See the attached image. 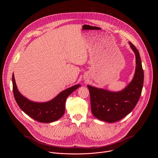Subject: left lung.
I'll return each instance as SVG.
<instances>
[{
  "label": "left lung",
  "mask_w": 158,
  "mask_h": 158,
  "mask_svg": "<svg viewBox=\"0 0 158 158\" xmlns=\"http://www.w3.org/2000/svg\"><path fill=\"white\" fill-rule=\"evenodd\" d=\"M135 55V74L131 82L120 92H111L88 86L89 90L91 111L98 119L109 123L118 121L131 113L142 93L143 70L139 53L131 42Z\"/></svg>",
  "instance_id": "1"
}]
</instances>
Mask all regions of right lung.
I'll return each mask as SVG.
<instances>
[{
	"mask_svg": "<svg viewBox=\"0 0 158 158\" xmlns=\"http://www.w3.org/2000/svg\"><path fill=\"white\" fill-rule=\"evenodd\" d=\"M13 91L16 103L24 113L41 123H51L60 118L65 112V103L68 96L80 85H77L60 92L52 100L45 103L31 102L18 90L14 74L12 75Z\"/></svg>",
	"mask_w": 158,
	"mask_h": 158,
	"instance_id": "add662e5",
	"label": "right lung"
}]
</instances>
